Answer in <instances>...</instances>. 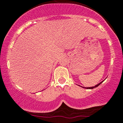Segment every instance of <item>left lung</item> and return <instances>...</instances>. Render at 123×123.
Instances as JSON below:
<instances>
[{
	"label": "left lung",
	"mask_w": 123,
	"mask_h": 123,
	"mask_svg": "<svg viewBox=\"0 0 123 123\" xmlns=\"http://www.w3.org/2000/svg\"><path fill=\"white\" fill-rule=\"evenodd\" d=\"M104 81H101V82L99 83V84H98V85H96V86H95L89 87H82V86H81V87H82L83 88H85V89H94V88H95V87H97L98 86H99V85H100V84H101Z\"/></svg>",
	"instance_id": "left-lung-1"
}]
</instances>
